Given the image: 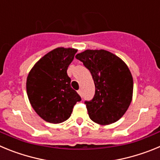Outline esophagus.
I'll list each match as a JSON object with an SVG mask.
<instances>
[{
  "instance_id": "esophagus-1",
  "label": "esophagus",
  "mask_w": 160,
  "mask_h": 160,
  "mask_svg": "<svg viewBox=\"0 0 160 160\" xmlns=\"http://www.w3.org/2000/svg\"><path fill=\"white\" fill-rule=\"evenodd\" d=\"M78 94L80 96L82 95V90H78Z\"/></svg>"
}]
</instances>
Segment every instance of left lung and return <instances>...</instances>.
<instances>
[{
    "instance_id": "1",
    "label": "left lung",
    "mask_w": 160,
    "mask_h": 160,
    "mask_svg": "<svg viewBox=\"0 0 160 160\" xmlns=\"http://www.w3.org/2000/svg\"><path fill=\"white\" fill-rule=\"evenodd\" d=\"M76 58L90 70L95 94L86 102L89 117L100 125H110L123 116L132 101L133 78L117 55L105 49H87Z\"/></svg>"
}]
</instances>
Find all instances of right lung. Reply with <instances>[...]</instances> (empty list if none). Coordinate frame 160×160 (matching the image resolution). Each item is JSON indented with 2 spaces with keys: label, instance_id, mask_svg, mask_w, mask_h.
Instances as JSON below:
<instances>
[{
  "label": "right lung",
  "instance_id": "obj_1",
  "mask_svg": "<svg viewBox=\"0 0 160 160\" xmlns=\"http://www.w3.org/2000/svg\"><path fill=\"white\" fill-rule=\"evenodd\" d=\"M78 49L58 47L35 63L26 79L28 98L35 112L50 123L70 118L73 106L81 98L70 87L68 66Z\"/></svg>",
  "mask_w": 160,
  "mask_h": 160
}]
</instances>
